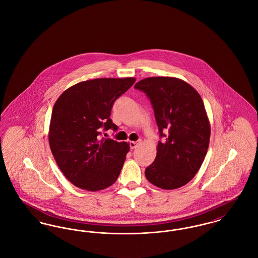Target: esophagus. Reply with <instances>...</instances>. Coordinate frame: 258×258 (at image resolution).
<instances>
[{"mask_svg": "<svg viewBox=\"0 0 258 258\" xmlns=\"http://www.w3.org/2000/svg\"><path fill=\"white\" fill-rule=\"evenodd\" d=\"M141 140H139V141H136V142H130V149H134L141 144Z\"/></svg>", "mask_w": 258, "mask_h": 258, "instance_id": "esophagus-1", "label": "esophagus"}]
</instances>
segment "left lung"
<instances>
[{"instance_id": "1", "label": "left lung", "mask_w": 258, "mask_h": 258, "mask_svg": "<svg viewBox=\"0 0 258 258\" xmlns=\"http://www.w3.org/2000/svg\"><path fill=\"white\" fill-rule=\"evenodd\" d=\"M154 109L162 142L155 160L146 169L150 183L162 189H176L195 176L207 154L211 124L199 93L187 82L172 77H151L135 84ZM168 130V136L162 131Z\"/></svg>"}]
</instances>
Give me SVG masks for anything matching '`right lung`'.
<instances>
[{
	"label": "right lung",
	"instance_id": "right-lung-1",
	"mask_svg": "<svg viewBox=\"0 0 258 258\" xmlns=\"http://www.w3.org/2000/svg\"><path fill=\"white\" fill-rule=\"evenodd\" d=\"M135 82V78H105L79 82L55 102L49 147L61 172L77 187L98 191L116 181L129 144L100 135L117 130L109 118L112 105Z\"/></svg>",
	"mask_w": 258,
	"mask_h": 258
}]
</instances>
